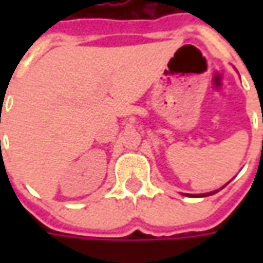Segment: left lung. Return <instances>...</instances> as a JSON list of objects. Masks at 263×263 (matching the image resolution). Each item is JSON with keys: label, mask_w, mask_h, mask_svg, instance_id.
I'll use <instances>...</instances> for the list:
<instances>
[{"label": "left lung", "mask_w": 263, "mask_h": 263, "mask_svg": "<svg viewBox=\"0 0 263 263\" xmlns=\"http://www.w3.org/2000/svg\"><path fill=\"white\" fill-rule=\"evenodd\" d=\"M262 122H263V120H262ZM227 184H228V183H227ZM227 184H224V186H222V187H221V189L226 187ZM221 189H220V190H221ZM220 190H214V192H210V193H203V194H189V193H182V194H183V196H187V197H207V196L215 194V193H217V192H220Z\"/></svg>", "instance_id": "1"}]
</instances>
